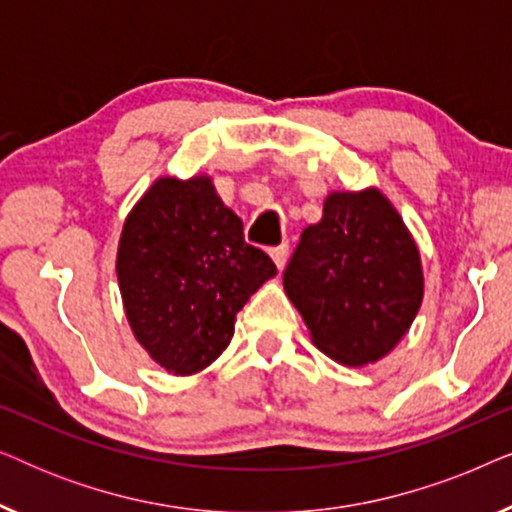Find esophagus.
Listing matches in <instances>:
<instances>
[{
  "instance_id": "obj_1",
  "label": "esophagus",
  "mask_w": 512,
  "mask_h": 512,
  "mask_svg": "<svg viewBox=\"0 0 512 512\" xmlns=\"http://www.w3.org/2000/svg\"><path fill=\"white\" fill-rule=\"evenodd\" d=\"M270 256H272V261H275L277 268L282 270L286 265V258H289V242H282L279 247H272Z\"/></svg>"
}]
</instances>
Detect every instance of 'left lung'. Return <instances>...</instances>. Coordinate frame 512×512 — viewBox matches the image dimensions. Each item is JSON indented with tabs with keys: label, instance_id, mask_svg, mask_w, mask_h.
I'll use <instances>...</instances> for the list:
<instances>
[{
	"label": "left lung",
	"instance_id": "obj_1",
	"mask_svg": "<svg viewBox=\"0 0 512 512\" xmlns=\"http://www.w3.org/2000/svg\"><path fill=\"white\" fill-rule=\"evenodd\" d=\"M284 289L331 359H382L422 305L419 251L380 191L331 193L284 270Z\"/></svg>",
	"mask_w": 512,
	"mask_h": 512
}]
</instances>
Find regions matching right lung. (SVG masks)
Masks as SVG:
<instances>
[{"instance_id":"1","label":"right lung","mask_w":512,"mask_h":512,"mask_svg":"<svg viewBox=\"0 0 512 512\" xmlns=\"http://www.w3.org/2000/svg\"><path fill=\"white\" fill-rule=\"evenodd\" d=\"M116 272L139 345L170 373L193 375L228 347L235 314L277 268L244 240L212 181L165 177L125 219Z\"/></svg>"}]
</instances>
